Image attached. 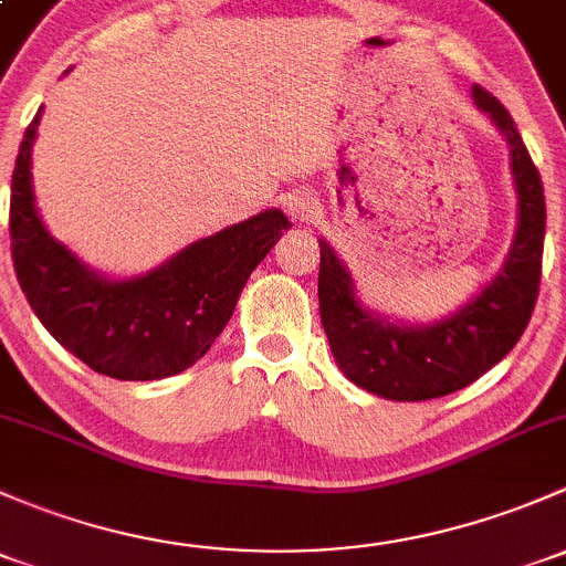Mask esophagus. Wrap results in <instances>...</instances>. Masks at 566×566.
<instances>
[{
	"label": "esophagus",
	"instance_id": "1",
	"mask_svg": "<svg viewBox=\"0 0 566 566\" xmlns=\"http://www.w3.org/2000/svg\"><path fill=\"white\" fill-rule=\"evenodd\" d=\"M287 211L295 222H314L319 213V206L308 192H295L293 198L287 200Z\"/></svg>",
	"mask_w": 566,
	"mask_h": 566
}]
</instances>
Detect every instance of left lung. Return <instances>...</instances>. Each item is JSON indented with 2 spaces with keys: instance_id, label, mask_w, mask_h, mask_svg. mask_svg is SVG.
Wrapping results in <instances>:
<instances>
[{
  "instance_id": "left-lung-1",
  "label": "left lung",
  "mask_w": 566,
  "mask_h": 566,
  "mask_svg": "<svg viewBox=\"0 0 566 566\" xmlns=\"http://www.w3.org/2000/svg\"><path fill=\"white\" fill-rule=\"evenodd\" d=\"M472 97L507 138L518 189L513 247L478 298L431 325L390 323L363 306L349 271L319 241V317L333 358L349 382L390 401H428L472 385L518 344L537 303L545 241L543 181L507 108L483 86H474Z\"/></svg>"
}]
</instances>
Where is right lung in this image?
Returning a JSON list of instances; mask_svg holds the SVG:
<instances>
[{
  "mask_svg": "<svg viewBox=\"0 0 566 566\" xmlns=\"http://www.w3.org/2000/svg\"><path fill=\"white\" fill-rule=\"evenodd\" d=\"M23 133L10 187V241L18 284L45 331L88 368L146 382L181 374L208 353L233 314L249 273L282 238L279 208L200 238L154 271L105 279L45 230L34 206L32 146Z\"/></svg>",
  "mask_w": 566,
  "mask_h": 566,
  "instance_id": "1",
  "label": "right lung"
}]
</instances>
